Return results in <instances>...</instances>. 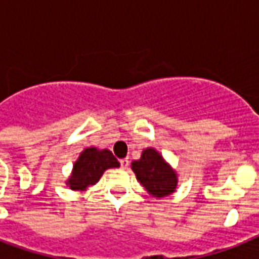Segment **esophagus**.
<instances>
[{"label": "esophagus", "mask_w": 259, "mask_h": 259, "mask_svg": "<svg viewBox=\"0 0 259 259\" xmlns=\"http://www.w3.org/2000/svg\"><path fill=\"white\" fill-rule=\"evenodd\" d=\"M119 162H121V168H122V169H126V168L129 166V160H127V158H122V160Z\"/></svg>", "instance_id": "34e87169"}]
</instances>
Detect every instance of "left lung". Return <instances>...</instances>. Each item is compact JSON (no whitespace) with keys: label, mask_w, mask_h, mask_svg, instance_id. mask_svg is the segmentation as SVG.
<instances>
[{"label":"left lung","mask_w":259,"mask_h":259,"mask_svg":"<svg viewBox=\"0 0 259 259\" xmlns=\"http://www.w3.org/2000/svg\"><path fill=\"white\" fill-rule=\"evenodd\" d=\"M140 184L154 197H165L176 191L177 175L161 154L153 148H146L140 160L132 162Z\"/></svg>","instance_id":"obj_1"}]
</instances>
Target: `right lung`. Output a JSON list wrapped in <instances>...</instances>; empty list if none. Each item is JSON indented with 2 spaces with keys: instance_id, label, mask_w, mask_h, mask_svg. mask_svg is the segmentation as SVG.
<instances>
[{
  "instance_id": "right-lung-1",
  "label": "right lung",
  "mask_w": 259,
  "mask_h": 259,
  "mask_svg": "<svg viewBox=\"0 0 259 259\" xmlns=\"http://www.w3.org/2000/svg\"><path fill=\"white\" fill-rule=\"evenodd\" d=\"M118 166L119 162L109 149L86 148L75 161L67 185L72 191H86L90 185L97 184L106 169Z\"/></svg>"
}]
</instances>
